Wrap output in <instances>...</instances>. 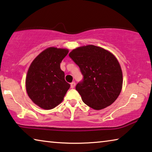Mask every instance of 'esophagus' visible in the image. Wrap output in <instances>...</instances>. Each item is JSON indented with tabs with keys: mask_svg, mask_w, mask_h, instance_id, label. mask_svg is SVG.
<instances>
[{
	"mask_svg": "<svg viewBox=\"0 0 152 152\" xmlns=\"http://www.w3.org/2000/svg\"><path fill=\"white\" fill-rule=\"evenodd\" d=\"M75 86H76L75 82H72V83L70 84V86H71L72 88H74V87H75Z\"/></svg>",
	"mask_w": 152,
	"mask_h": 152,
	"instance_id": "34e87169",
	"label": "esophagus"
}]
</instances>
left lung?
Wrapping results in <instances>:
<instances>
[{"mask_svg":"<svg viewBox=\"0 0 152 152\" xmlns=\"http://www.w3.org/2000/svg\"><path fill=\"white\" fill-rule=\"evenodd\" d=\"M69 56L83 76L76 86L83 102L96 110L112 104L121 92L123 82L121 67L114 55L91 45L72 50Z\"/></svg>","mask_w":152,"mask_h":152,"instance_id":"left-lung-1","label":"left lung"}]
</instances>
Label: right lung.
<instances>
[{"label":"right lung","mask_w":152,"mask_h":152,"mask_svg":"<svg viewBox=\"0 0 152 152\" xmlns=\"http://www.w3.org/2000/svg\"><path fill=\"white\" fill-rule=\"evenodd\" d=\"M67 53V49L49 47L40 53L29 67L26 91L31 100L42 109L50 110L58 105L70 87L60 68Z\"/></svg>","instance_id":"1"}]
</instances>
